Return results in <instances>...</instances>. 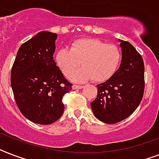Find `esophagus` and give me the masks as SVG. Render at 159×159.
I'll return each instance as SVG.
<instances>
[{"instance_id": "1", "label": "esophagus", "mask_w": 159, "mask_h": 159, "mask_svg": "<svg viewBox=\"0 0 159 159\" xmlns=\"http://www.w3.org/2000/svg\"><path fill=\"white\" fill-rule=\"evenodd\" d=\"M83 86L82 85H77V84H74L72 86V89H82Z\"/></svg>"}]
</instances>
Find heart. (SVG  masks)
<instances>
[{
  "instance_id": "b5f03b06",
  "label": "heart",
  "mask_w": 159,
  "mask_h": 159,
  "mask_svg": "<svg viewBox=\"0 0 159 159\" xmlns=\"http://www.w3.org/2000/svg\"><path fill=\"white\" fill-rule=\"evenodd\" d=\"M122 51L116 44L106 43L97 39H80L72 42L70 48H61L55 54L57 67L66 77L83 68L72 76L76 80L106 82L118 69Z\"/></svg>"
}]
</instances>
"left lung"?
Masks as SVG:
<instances>
[{
    "instance_id": "8db88e82",
    "label": "left lung",
    "mask_w": 159,
    "mask_h": 159,
    "mask_svg": "<svg viewBox=\"0 0 159 159\" xmlns=\"http://www.w3.org/2000/svg\"><path fill=\"white\" fill-rule=\"evenodd\" d=\"M120 66L106 82L97 85V96L91 103L99 120L116 124L128 118L143 99L144 63L140 53L128 41L120 40Z\"/></svg>"
}]
</instances>
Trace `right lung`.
Here are the masks:
<instances>
[{
	"instance_id": "1",
	"label": "right lung",
	"mask_w": 159,
	"mask_h": 159,
	"mask_svg": "<svg viewBox=\"0 0 159 159\" xmlns=\"http://www.w3.org/2000/svg\"><path fill=\"white\" fill-rule=\"evenodd\" d=\"M57 34L41 31L19 48L12 66L11 83L19 110L25 118L50 125L62 116V98L72 90L53 55Z\"/></svg>"
}]
</instances>
